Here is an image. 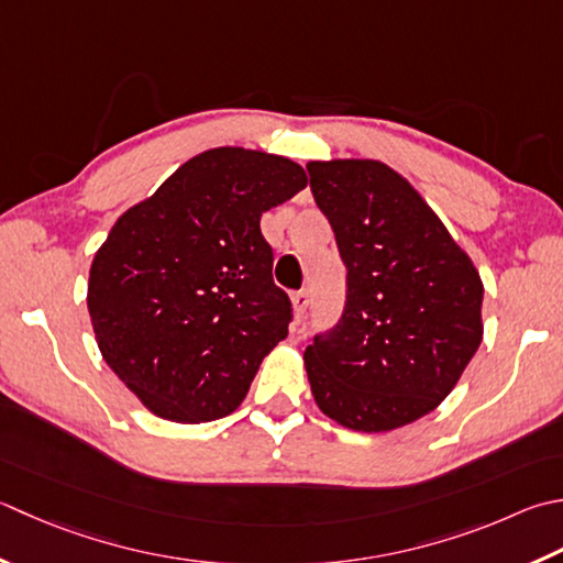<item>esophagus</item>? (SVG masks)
I'll use <instances>...</instances> for the list:
<instances>
[{"label":"esophagus","mask_w":563,"mask_h":563,"mask_svg":"<svg viewBox=\"0 0 563 563\" xmlns=\"http://www.w3.org/2000/svg\"><path fill=\"white\" fill-rule=\"evenodd\" d=\"M292 307H295L297 314H305L307 307H310V290L292 292Z\"/></svg>","instance_id":"obj_1"}]
</instances>
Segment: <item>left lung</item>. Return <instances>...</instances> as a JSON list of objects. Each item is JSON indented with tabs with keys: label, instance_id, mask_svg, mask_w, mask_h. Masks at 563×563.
<instances>
[{
	"label": "left lung",
	"instance_id": "obj_1",
	"mask_svg": "<svg viewBox=\"0 0 563 563\" xmlns=\"http://www.w3.org/2000/svg\"><path fill=\"white\" fill-rule=\"evenodd\" d=\"M346 266L339 322L305 349L312 395L356 432L420 420L454 388L483 339V283L402 175L378 161L307 163Z\"/></svg>",
	"mask_w": 563,
	"mask_h": 563
}]
</instances>
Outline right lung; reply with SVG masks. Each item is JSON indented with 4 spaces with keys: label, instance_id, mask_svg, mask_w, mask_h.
Returning <instances> with one entry per match:
<instances>
[{
    "label": "right lung",
    "instance_id": "add662e5",
    "mask_svg": "<svg viewBox=\"0 0 563 563\" xmlns=\"http://www.w3.org/2000/svg\"><path fill=\"white\" fill-rule=\"evenodd\" d=\"M305 185L290 158L212 148L117 219L87 310L109 368L151 412L187 424L234 412L288 336L292 302L273 283L261 214Z\"/></svg>",
    "mask_w": 563,
    "mask_h": 563
}]
</instances>
